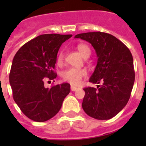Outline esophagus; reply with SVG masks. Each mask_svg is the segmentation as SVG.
Returning a JSON list of instances; mask_svg holds the SVG:
<instances>
[{
    "label": "esophagus",
    "mask_w": 146,
    "mask_h": 146,
    "mask_svg": "<svg viewBox=\"0 0 146 146\" xmlns=\"http://www.w3.org/2000/svg\"><path fill=\"white\" fill-rule=\"evenodd\" d=\"M71 90H72V91H75L77 90V88L74 87V86H71Z\"/></svg>",
    "instance_id": "1"
}]
</instances>
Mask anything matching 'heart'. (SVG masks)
<instances>
[{
	"instance_id": "heart-1",
	"label": "heart",
	"mask_w": 146,
	"mask_h": 146,
	"mask_svg": "<svg viewBox=\"0 0 146 146\" xmlns=\"http://www.w3.org/2000/svg\"><path fill=\"white\" fill-rule=\"evenodd\" d=\"M77 50L84 58L88 55H90V53H91V50L89 47L85 44H80L77 45ZM63 60H64V53L63 52H60L57 57L58 64H62ZM61 75L64 80L66 81L74 86H77V85L80 84L82 78L86 77L87 72L85 69L69 68L62 72Z\"/></svg>"
}]
</instances>
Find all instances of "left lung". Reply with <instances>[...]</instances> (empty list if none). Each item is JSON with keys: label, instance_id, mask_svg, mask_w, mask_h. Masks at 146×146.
Masks as SVG:
<instances>
[{"label": "left lung", "instance_id": "left-lung-1", "mask_svg": "<svg viewBox=\"0 0 146 146\" xmlns=\"http://www.w3.org/2000/svg\"><path fill=\"white\" fill-rule=\"evenodd\" d=\"M74 38L91 43L98 60L89 82L97 88H85L82 109L89 116L108 120L126 105L135 82L133 58L126 45L114 36L103 32H89Z\"/></svg>", "mask_w": 146, "mask_h": 146}]
</instances>
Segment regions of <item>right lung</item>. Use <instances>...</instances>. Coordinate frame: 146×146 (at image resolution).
Segmentation results:
<instances>
[{
    "instance_id": "right-lung-1",
    "label": "right lung",
    "mask_w": 146,
    "mask_h": 146,
    "mask_svg": "<svg viewBox=\"0 0 146 146\" xmlns=\"http://www.w3.org/2000/svg\"><path fill=\"white\" fill-rule=\"evenodd\" d=\"M72 34L40 35L27 42L15 54L9 74L13 98L24 114L36 122L52 118L59 112L70 84L44 87L46 80L57 77L54 72L60 46Z\"/></svg>"
}]
</instances>
